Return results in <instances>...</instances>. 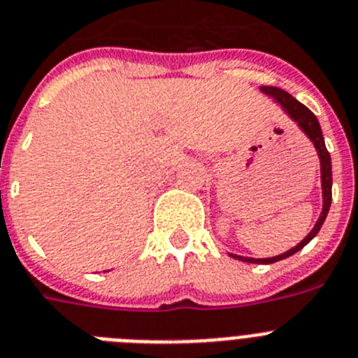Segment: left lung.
<instances>
[{
  "label": "left lung",
  "mask_w": 358,
  "mask_h": 358,
  "mask_svg": "<svg viewBox=\"0 0 358 358\" xmlns=\"http://www.w3.org/2000/svg\"><path fill=\"white\" fill-rule=\"evenodd\" d=\"M260 91L269 94L271 98H275L278 103L282 105V109L286 110L289 114L291 118L295 120L299 123V127L308 134V138L313 142L315 149L318 152V158H320V174H322V194H324V207H322V213H320V218L318 222L315 224V227L311 229L308 236H306L302 242H300L296 248L289 249L287 253H282L278 257H273V258H244V257H238V255H231L233 258H238V260H244V262H251V264H273V262H278V260H284V258L291 257V255H295L296 251L304 248L308 242H311L315 235H317L320 227H322L324 220H326L327 211H329V206H331V158H329V152L326 149V143H324V136H322V129H320V123H318L317 116H315L311 110L306 107L304 103H300L299 100H295L289 92H286L284 89H278V87H260Z\"/></svg>",
  "instance_id": "obj_1"
}]
</instances>
